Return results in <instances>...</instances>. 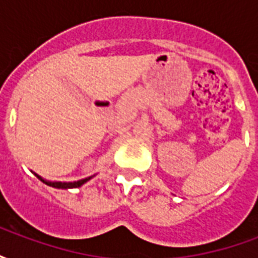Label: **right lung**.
I'll use <instances>...</instances> for the list:
<instances>
[{
	"label": "right lung",
	"instance_id": "obj_1",
	"mask_svg": "<svg viewBox=\"0 0 258 258\" xmlns=\"http://www.w3.org/2000/svg\"><path fill=\"white\" fill-rule=\"evenodd\" d=\"M37 178L42 181L44 184H47L48 186H52V188H58V189H72V188H79L83 184H85L87 181H90L92 177H88V178H84V179H80V181H74V182H52V181H47V179H44L42 177H40L38 174L34 173Z\"/></svg>",
	"mask_w": 258,
	"mask_h": 258
}]
</instances>
